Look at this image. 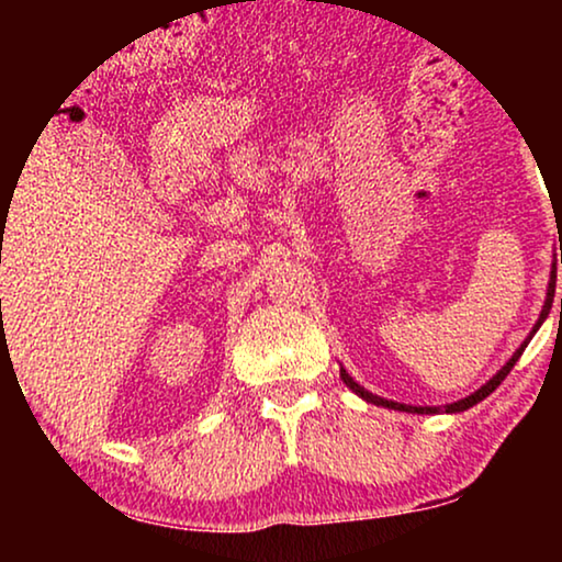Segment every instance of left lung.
<instances>
[{
  "label": "left lung",
  "mask_w": 562,
  "mask_h": 562,
  "mask_svg": "<svg viewBox=\"0 0 562 562\" xmlns=\"http://www.w3.org/2000/svg\"><path fill=\"white\" fill-rule=\"evenodd\" d=\"M560 243H562V240H560ZM560 261H562V259H560ZM554 280H558V267H554V263H552L550 285H547V299H544V306H541V314H539L537 325H533V330L528 333V338L524 340V344H520V348H515V353H513V357L507 359V364L502 367V370L496 372V375H494L492 380H488V383H483L479 391L470 393V396H465V398H460V402H454V404H443V406H412V404H402V402H391V398L378 396V393H370V391L364 389V385H359L357 380H353L351 375H348V372L344 370V367H340V380H344V383H346L348 389H351L353 393H357V396H362L364 402H370V404H375V406H389V409H396V412H415V415H436V412H447V415H454V412H465V409H470V406H475L479 402H483V398H486L488 393H492V391L496 389V385H499L502 380H505V378L509 375V370H513L515 362H518L520 353H524V351H526V346L531 344L533 333L539 330L541 322L547 319V314H550V308H552V299H554ZM560 312H562V299H560Z\"/></svg>",
  "instance_id": "8db88e82"
}]
</instances>
